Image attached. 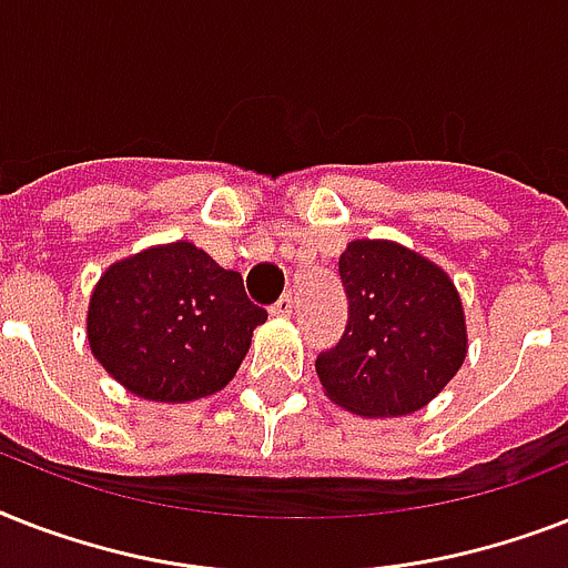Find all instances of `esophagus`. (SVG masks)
Segmentation results:
<instances>
[{
  "instance_id": "obj_1",
  "label": "esophagus",
  "mask_w": 568,
  "mask_h": 568,
  "mask_svg": "<svg viewBox=\"0 0 568 568\" xmlns=\"http://www.w3.org/2000/svg\"><path fill=\"white\" fill-rule=\"evenodd\" d=\"M292 312H294V297H292V292H288V294H283L280 301H276L274 315H292Z\"/></svg>"
}]
</instances>
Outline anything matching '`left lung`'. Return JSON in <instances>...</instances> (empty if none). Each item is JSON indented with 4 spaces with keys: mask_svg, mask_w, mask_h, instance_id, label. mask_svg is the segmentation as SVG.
<instances>
[{
    "mask_svg": "<svg viewBox=\"0 0 568 568\" xmlns=\"http://www.w3.org/2000/svg\"><path fill=\"white\" fill-rule=\"evenodd\" d=\"M338 276L347 327L315 363L324 395L363 418L424 409L468 354L454 280L427 256L386 239L351 241L338 256Z\"/></svg>",
    "mask_w": 568,
    "mask_h": 568,
    "instance_id": "left-lung-1",
    "label": "left lung"
}]
</instances>
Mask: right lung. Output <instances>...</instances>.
<instances>
[{
	"label": "right lung",
	"mask_w": 568,
	"mask_h": 568,
	"mask_svg": "<svg viewBox=\"0 0 568 568\" xmlns=\"http://www.w3.org/2000/svg\"><path fill=\"white\" fill-rule=\"evenodd\" d=\"M265 318L239 271L171 241L105 267L88 303V345L132 395L189 404L235 377Z\"/></svg>",
	"instance_id": "right-lung-1"
}]
</instances>
